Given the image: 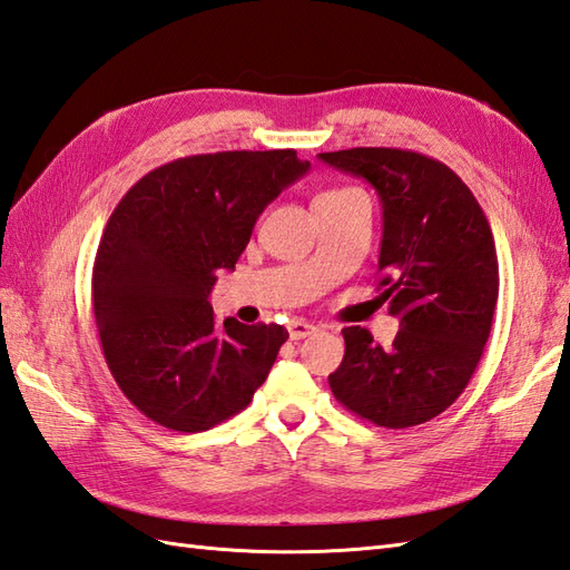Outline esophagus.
Here are the masks:
<instances>
[{
  "instance_id": "esophagus-1",
  "label": "esophagus",
  "mask_w": 570,
  "mask_h": 570,
  "mask_svg": "<svg viewBox=\"0 0 570 570\" xmlns=\"http://www.w3.org/2000/svg\"><path fill=\"white\" fill-rule=\"evenodd\" d=\"M315 333V325L311 323H303V321H294L288 323V337L291 340H303V337H311Z\"/></svg>"
}]
</instances>
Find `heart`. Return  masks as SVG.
Wrapping results in <instances>:
<instances>
[{
	"label": "heart",
	"instance_id": "obj_1",
	"mask_svg": "<svg viewBox=\"0 0 570 570\" xmlns=\"http://www.w3.org/2000/svg\"><path fill=\"white\" fill-rule=\"evenodd\" d=\"M342 191H350V189H330V191H323L321 196H335V194H342Z\"/></svg>",
	"mask_w": 570,
	"mask_h": 570
}]
</instances>
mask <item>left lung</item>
Returning <instances> with one entry per match:
<instances>
[{
    "instance_id": "1",
    "label": "left lung",
    "mask_w": 570,
    "mask_h": 570,
    "mask_svg": "<svg viewBox=\"0 0 570 570\" xmlns=\"http://www.w3.org/2000/svg\"><path fill=\"white\" fill-rule=\"evenodd\" d=\"M366 179L383 208L379 298L401 317L393 347L345 327V360L327 376L335 399L379 428L436 417L466 389L491 335L498 255L491 225L452 169L399 148L317 155Z\"/></svg>"
}]
</instances>
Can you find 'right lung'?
I'll list each match as a JSON object with an SVG mask.
<instances>
[{
    "mask_svg": "<svg viewBox=\"0 0 570 570\" xmlns=\"http://www.w3.org/2000/svg\"><path fill=\"white\" fill-rule=\"evenodd\" d=\"M308 169L296 150L179 157L114 208L91 272L97 330L118 389L157 425L210 430L267 379L284 325L218 323L208 296L262 210Z\"/></svg>",
    "mask_w": 570,
    "mask_h": 570,
    "instance_id": "add662e5",
    "label": "right lung"
}]
</instances>
